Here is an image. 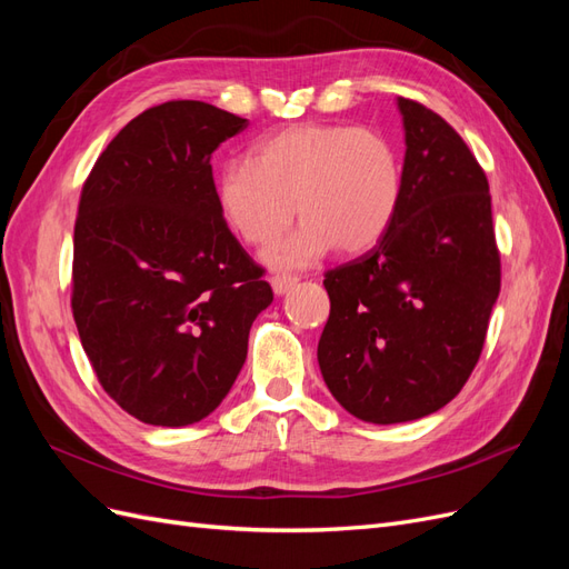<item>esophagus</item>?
<instances>
[{
  "label": "esophagus",
  "mask_w": 569,
  "mask_h": 569,
  "mask_svg": "<svg viewBox=\"0 0 569 569\" xmlns=\"http://www.w3.org/2000/svg\"><path fill=\"white\" fill-rule=\"evenodd\" d=\"M297 278H287V274H274V278L270 280V287L274 291V297H284L287 291H291L297 287Z\"/></svg>",
  "instance_id": "1"
}]
</instances>
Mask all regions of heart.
Instances as JSON below:
<instances>
[{
  "instance_id": "1",
  "label": "heart",
  "mask_w": 569,
  "mask_h": 569,
  "mask_svg": "<svg viewBox=\"0 0 569 569\" xmlns=\"http://www.w3.org/2000/svg\"><path fill=\"white\" fill-rule=\"evenodd\" d=\"M403 197L396 147L368 128L301 123L258 142L249 163H228L216 180L226 226L251 247L278 239L263 253L274 272L311 268L332 251L360 253L389 232Z\"/></svg>"
}]
</instances>
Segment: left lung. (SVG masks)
<instances>
[{
    "instance_id": "obj_1",
    "label": "left lung",
    "mask_w": 569,
    "mask_h": 569,
    "mask_svg": "<svg viewBox=\"0 0 569 569\" xmlns=\"http://www.w3.org/2000/svg\"><path fill=\"white\" fill-rule=\"evenodd\" d=\"M403 120V197L368 253L325 274L318 341L327 389L372 425L420 420L468 382L501 289L485 170L460 134L418 101Z\"/></svg>"
}]
</instances>
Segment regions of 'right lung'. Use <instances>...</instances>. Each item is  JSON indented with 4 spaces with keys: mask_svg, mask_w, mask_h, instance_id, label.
<instances>
[{
    "mask_svg": "<svg viewBox=\"0 0 569 569\" xmlns=\"http://www.w3.org/2000/svg\"><path fill=\"white\" fill-rule=\"evenodd\" d=\"M247 126L203 101H166L113 137L82 187L78 335L104 391L147 425L211 416L272 303L216 203L211 157Z\"/></svg>",
    "mask_w": 569,
    "mask_h": 569,
    "instance_id": "obj_1",
    "label": "right lung"
}]
</instances>
